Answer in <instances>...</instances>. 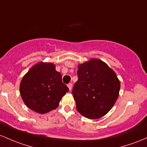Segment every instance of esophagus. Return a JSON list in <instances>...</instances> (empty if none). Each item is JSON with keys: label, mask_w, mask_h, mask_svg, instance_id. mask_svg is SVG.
Here are the masks:
<instances>
[{"label": "esophagus", "mask_w": 147, "mask_h": 147, "mask_svg": "<svg viewBox=\"0 0 147 147\" xmlns=\"http://www.w3.org/2000/svg\"><path fill=\"white\" fill-rule=\"evenodd\" d=\"M72 85H72V83H69L68 85H67V87H69V90H70V91L71 90V89H72Z\"/></svg>", "instance_id": "obj_1"}]
</instances>
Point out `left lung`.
I'll list each match as a JSON object with an SVG mask.
<instances>
[{
    "mask_svg": "<svg viewBox=\"0 0 147 147\" xmlns=\"http://www.w3.org/2000/svg\"><path fill=\"white\" fill-rule=\"evenodd\" d=\"M77 74L72 90L77 110L91 119L102 117L118 98L120 82L116 74L103 61L92 59L78 66Z\"/></svg>",
    "mask_w": 147,
    "mask_h": 147,
    "instance_id": "obj_1",
    "label": "left lung"
}]
</instances>
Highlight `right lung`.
Returning <instances> with one entry per match:
<instances>
[{
    "label": "right lung",
    "instance_id": "1",
    "mask_svg": "<svg viewBox=\"0 0 147 147\" xmlns=\"http://www.w3.org/2000/svg\"><path fill=\"white\" fill-rule=\"evenodd\" d=\"M69 90L62 82L61 74L51 63L40 62L34 65L20 84V94L25 104L40 114L56 109Z\"/></svg>",
    "mask_w": 147,
    "mask_h": 147
}]
</instances>
